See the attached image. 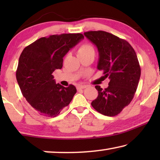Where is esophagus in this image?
I'll use <instances>...</instances> for the list:
<instances>
[{
  "label": "esophagus",
  "mask_w": 160,
  "mask_h": 160,
  "mask_svg": "<svg viewBox=\"0 0 160 160\" xmlns=\"http://www.w3.org/2000/svg\"><path fill=\"white\" fill-rule=\"evenodd\" d=\"M87 86V85H78L77 87L78 89H85Z\"/></svg>",
  "instance_id": "obj_1"
}]
</instances>
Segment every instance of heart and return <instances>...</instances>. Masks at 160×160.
<instances>
[{
    "mask_svg": "<svg viewBox=\"0 0 160 160\" xmlns=\"http://www.w3.org/2000/svg\"><path fill=\"white\" fill-rule=\"evenodd\" d=\"M94 51L91 45L88 44V43H84V44L81 45L79 48H78L77 50V55H79V54L87 53L89 52Z\"/></svg>",
    "mask_w": 160,
    "mask_h": 160,
    "instance_id": "heart-1",
    "label": "heart"
}]
</instances>
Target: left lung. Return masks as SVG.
<instances>
[{
    "label": "left lung",
    "instance_id": "1",
    "mask_svg": "<svg viewBox=\"0 0 160 160\" xmlns=\"http://www.w3.org/2000/svg\"><path fill=\"white\" fill-rule=\"evenodd\" d=\"M84 35L98 48V69L103 71L110 82L102 89L95 86L98 96L92 102L98 112L114 117L132 101L141 77L136 53L128 41L108 32H85Z\"/></svg>",
    "mask_w": 160,
    "mask_h": 160
}]
</instances>
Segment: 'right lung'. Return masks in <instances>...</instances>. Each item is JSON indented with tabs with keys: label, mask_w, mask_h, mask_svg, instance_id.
I'll return each mask as SVG.
<instances>
[{
	"label": "right lung",
	"mask_w": 160,
	"mask_h": 160,
	"mask_svg": "<svg viewBox=\"0 0 160 160\" xmlns=\"http://www.w3.org/2000/svg\"><path fill=\"white\" fill-rule=\"evenodd\" d=\"M84 38L82 33L43 37L23 49L16 72L22 94L41 115L55 117L76 92L73 85L56 84L52 73L62 67L63 58Z\"/></svg>",
	"instance_id": "right-lung-1"
}]
</instances>
